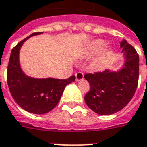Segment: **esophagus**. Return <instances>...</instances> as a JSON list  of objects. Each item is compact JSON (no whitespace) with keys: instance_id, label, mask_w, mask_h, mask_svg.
Listing matches in <instances>:
<instances>
[{"instance_id":"1","label":"esophagus","mask_w":147,"mask_h":147,"mask_svg":"<svg viewBox=\"0 0 147 147\" xmlns=\"http://www.w3.org/2000/svg\"><path fill=\"white\" fill-rule=\"evenodd\" d=\"M84 78V74L82 72H78L75 74V79L77 82L82 81Z\"/></svg>"}]
</instances>
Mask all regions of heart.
<instances>
[{
  "label": "heart",
  "instance_id": "b5f03b06",
  "mask_svg": "<svg viewBox=\"0 0 147 147\" xmlns=\"http://www.w3.org/2000/svg\"><path fill=\"white\" fill-rule=\"evenodd\" d=\"M104 46H105V42L104 41H102V40H97L91 45L90 52L93 53L98 52L99 50H101L102 49L104 48ZM98 66L100 67V65H98Z\"/></svg>",
  "mask_w": 147,
  "mask_h": 147
}]
</instances>
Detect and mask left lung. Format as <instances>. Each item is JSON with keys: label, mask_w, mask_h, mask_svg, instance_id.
Returning <instances> with one entry per match:
<instances>
[{"label": "left lung", "mask_w": 147, "mask_h": 147, "mask_svg": "<svg viewBox=\"0 0 147 147\" xmlns=\"http://www.w3.org/2000/svg\"><path fill=\"white\" fill-rule=\"evenodd\" d=\"M120 47L125 61L118 71L87 74L90 90L85 96V102L91 110L101 115L117 113L130 102L137 89L139 75V57L135 49L123 39Z\"/></svg>", "instance_id": "8db88e82"}]
</instances>
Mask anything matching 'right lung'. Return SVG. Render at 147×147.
Masks as SVG:
<instances>
[{"mask_svg": "<svg viewBox=\"0 0 147 147\" xmlns=\"http://www.w3.org/2000/svg\"><path fill=\"white\" fill-rule=\"evenodd\" d=\"M41 33H32L12 49L7 69V82L15 102L22 109L35 114H44L52 110L59 102L65 86L75 81L74 75L68 79L34 78L22 71L19 61L22 45L30 37Z\"/></svg>", "mask_w": 147, "mask_h": 147, "instance_id": "1", "label": "right lung"}]
</instances>
